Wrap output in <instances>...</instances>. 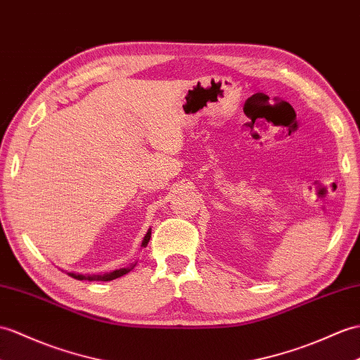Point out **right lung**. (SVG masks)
I'll return each instance as SVG.
<instances>
[{
    "instance_id": "add662e5",
    "label": "right lung",
    "mask_w": 360,
    "mask_h": 360,
    "mask_svg": "<svg viewBox=\"0 0 360 360\" xmlns=\"http://www.w3.org/2000/svg\"><path fill=\"white\" fill-rule=\"evenodd\" d=\"M150 236H152V229H148L147 235L144 236V239H142L141 247H147ZM135 265L136 264H131L130 266H127V269L113 270L110 273H103V274H79V273H67V274L72 276L73 279H78V281H103V282H107V281H113L116 278H121V276H124V274H127L129 271L135 269Z\"/></svg>"
}]
</instances>
